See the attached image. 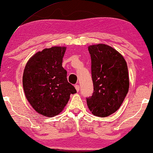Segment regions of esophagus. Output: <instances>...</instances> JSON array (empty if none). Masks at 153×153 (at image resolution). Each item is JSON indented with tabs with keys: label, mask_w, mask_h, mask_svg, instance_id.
<instances>
[{
	"label": "esophagus",
	"mask_w": 153,
	"mask_h": 153,
	"mask_svg": "<svg viewBox=\"0 0 153 153\" xmlns=\"http://www.w3.org/2000/svg\"><path fill=\"white\" fill-rule=\"evenodd\" d=\"M75 88H76L77 92H79V88H79V85H75Z\"/></svg>",
	"instance_id": "obj_1"
}]
</instances>
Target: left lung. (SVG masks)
<instances>
[{
	"label": "left lung",
	"mask_w": 153,
	"mask_h": 153,
	"mask_svg": "<svg viewBox=\"0 0 153 153\" xmlns=\"http://www.w3.org/2000/svg\"><path fill=\"white\" fill-rule=\"evenodd\" d=\"M91 57L93 93L87 105L96 116L106 117L120 108L129 90L128 69L124 58L109 46L88 47Z\"/></svg>",
	"instance_id": "obj_1"
}]
</instances>
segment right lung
<instances>
[{
	"label": "right lung",
	"mask_w": 153,
	"mask_h": 153,
	"mask_svg": "<svg viewBox=\"0 0 153 153\" xmlns=\"http://www.w3.org/2000/svg\"><path fill=\"white\" fill-rule=\"evenodd\" d=\"M65 47H53L30 58L23 75L26 97L37 113L53 117L60 114L76 89L68 81L62 67Z\"/></svg>",
	"instance_id": "add662e5"
}]
</instances>
